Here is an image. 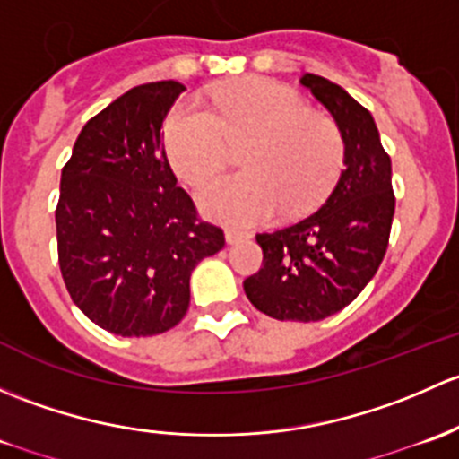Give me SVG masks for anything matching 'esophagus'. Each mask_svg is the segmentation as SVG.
<instances>
[{"label":"esophagus","mask_w":459,"mask_h":459,"mask_svg":"<svg viewBox=\"0 0 459 459\" xmlns=\"http://www.w3.org/2000/svg\"><path fill=\"white\" fill-rule=\"evenodd\" d=\"M245 238H249L247 231H236V230H228V231H225V240H228L230 245L240 243V240H245Z\"/></svg>","instance_id":"esophagus-1"}]
</instances>
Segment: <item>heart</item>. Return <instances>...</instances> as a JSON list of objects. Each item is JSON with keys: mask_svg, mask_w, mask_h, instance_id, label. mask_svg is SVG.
Returning <instances> with one entry per match:
<instances>
[{"mask_svg": "<svg viewBox=\"0 0 459 459\" xmlns=\"http://www.w3.org/2000/svg\"><path fill=\"white\" fill-rule=\"evenodd\" d=\"M214 112L181 101L168 112L163 145L174 174L201 186L225 165L230 143H243L247 172L207 183L203 212L234 228H254L281 207L305 214L332 192L344 145L338 126L309 112L305 97L269 79H247L212 90Z\"/></svg>", "mask_w": 459, "mask_h": 459, "instance_id": "obj_1", "label": "heart"}]
</instances>
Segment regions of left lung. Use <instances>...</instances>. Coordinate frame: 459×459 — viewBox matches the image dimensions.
Masks as SVG:
<instances>
[{
    "label": "left lung",
    "mask_w": 459,
    "mask_h": 459,
    "mask_svg": "<svg viewBox=\"0 0 459 459\" xmlns=\"http://www.w3.org/2000/svg\"><path fill=\"white\" fill-rule=\"evenodd\" d=\"M300 83L338 124L344 168L318 212L290 228L256 234L263 267L245 278L243 290L272 318L316 323L356 300L376 276L389 245L395 196L391 159L371 112L318 74L305 73Z\"/></svg>",
    "instance_id": "left-lung-1"
}]
</instances>
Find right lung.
Wrapping results in <instances>:
<instances>
[{
  "label": "right lung",
  "mask_w": 459,
  "mask_h": 459,
  "mask_svg": "<svg viewBox=\"0 0 459 459\" xmlns=\"http://www.w3.org/2000/svg\"><path fill=\"white\" fill-rule=\"evenodd\" d=\"M183 90H127L83 126L61 169L55 221L65 290L94 325L124 338L181 323L192 272L225 245L165 157L160 126Z\"/></svg>",
  "instance_id": "obj_1"
}]
</instances>
